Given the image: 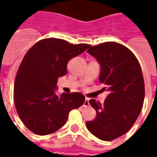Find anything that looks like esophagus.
Returning a JSON list of instances; mask_svg holds the SVG:
<instances>
[{
    "label": "esophagus",
    "mask_w": 157,
    "mask_h": 157,
    "mask_svg": "<svg viewBox=\"0 0 157 157\" xmlns=\"http://www.w3.org/2000/svg\"><path fill=\"white\" fill-rule=\"evenodd\" d=\"M89 105H90V103H89V99L88 98H86L85 101H84V104H83V107H87Z\"/></svg>",
    "instance_id": "1"
}]
</instances>
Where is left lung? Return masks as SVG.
<instances>
[{"label": "left lung", "instance_id": "left-lung-1", "mask_svg": "<svg viewBox=\"0 0 157 157\" xmlns=\"http://www.w3.org/2000/svg\"><path fill=\"white\" fill-rule=\"evenodd\" d=\"M87 52L101 64L99 81L109 95L103 104L90 100L97 117L86 125L98 138L112 141L126 134L139 116L145 99L143 75L134 54L120 43H102Z\"/></svg>", "mask_w": 157, "mask_h": 157}]
</instances>
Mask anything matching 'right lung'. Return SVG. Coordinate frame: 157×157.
<instances>
[{
  "instance_id": "obj_1",
  "label": "right lung",
  "mask_w": 157,
  "mask_h": 157,
  "mask_svg": "<svg viewBox=\"0 0 157 157\" xmlns=\"http://www.w3.org/2000/svg\"><path fill=\"white\" fill-rule=\"evenodd\" d=\"M90 45L70 44L59 38H45L27 51L19 65L14 86V102L19 118L33 133L47 135L61 128L72 109L85 101L81 93L55 94L67 64Z\"/></svg>"
}]
</instances>
